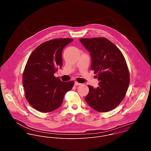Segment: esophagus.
<instances>
[{"label": "esophagus", "mask_w": 151, "mask_h": 151, "mask_svg": "<svg viewBox=\"0 0 151 151\" xmlns=\"http://www.w3.org/2000/svg\"><path fill=\"white\" fill-rule=\"evenodd\" d=\"M80 85H81V83H78V82H77V81H75V83H74V86H80Z\"/></svg>", "instance_id": "34e87169"}]
</instances>
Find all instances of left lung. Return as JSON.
Wrapping results in <instances>:
<instances>
[{"mask_svg":"<svg viewBox=\"0 0 151 151\" xmlns=\"http://www.w3.org/2000/svg\"><path fill=\"white\" fill-rule=\"evenodd\" d=\"M91 57V69L97 74L99 86H88L85 97L91 108L107 112L116 108L125 97L129 83V71L119 48L105 38L80 39Z\"/></svg>","mask_w":151,"mask_h":151,"instance_id":"8db88e82","label":"left lung"}]
</instances>
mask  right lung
Segmentation results:
<instances>
[{"label":"right lung","instance_id":"right-lung-1","mask_svg":"<svg viewBox=\"0 0 151 151\" xmlns=\"http://www.w3.org/2000/svg\"><path fill=\"white\" fill-rule=\"evenodd\" d=\"M70 38L52 40L39 45L25 65L22 84L25 98L35 109L50 112L59 108L65 93L71 89L74 81L63 82L54 74L63 65L62 50L72 42Z\"/></svg>","mask_w":151,"mask_h":151}]
</instances>
